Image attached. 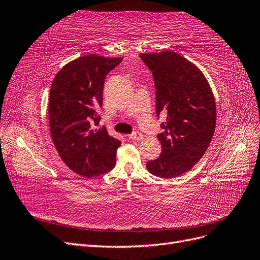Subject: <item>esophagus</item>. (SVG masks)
I'll return each instance as SVG.
<instances>
[{
    "label": "esophagus",
    "instance_id": "1",
    "mask_svg": "<svg viewBox=\"0 0 260 260\" xmlns=\"http://www.w3.org/2000/svg\"><path fill=\"white\" fill-rule=\"evenodd\" d=\"M128 138H129L130 140H132V141H138V142H139V141H142V140H143L142 133H140V132H138V131L131 133V135L128 136Z\"/></svg>",
    "mask_w": 260,
    "mask_h": 260
}]
</instances>
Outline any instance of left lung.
Returning a JSON list of instances; mask_svg holds the SVG:
<instances>
[{"label":"left lung","instance_id":"8db88e82","mask_svg":"<svg viewBox=\"0 0 260 260\" xmlns=\"http://www.w3.org/2000/svg\"><path fill=\"white\" fill-rule=\"evenodd\" d=\"M152 70L156 114L166 119L158 158L146 162L152 175L175 178L190 170L208 148L216 128V102L206 77L192 61L176 52L141 53Z\"/></svg>","mask_w":260,"mask_h":260}]
</instances>
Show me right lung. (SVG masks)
<instances>
[{"instance_id": "right-lung-1", "label": "right lung", "mask_w": 260, "mask_h": 260, "mask_svg": "<svg viewBox=\"0 0 260 260\" xmlns=\"http://www.w3.org/2000/svg\"><path fill=\"white\" fill-rule=\"evenodd\" d=\"M122 57L88 54L62 67L55 76L49 99L50 132L55 148L67 166L85 178L112 170L120 141L105 127L95 128L103 104L106 75Z\"/></svg>"}]
</instances>
